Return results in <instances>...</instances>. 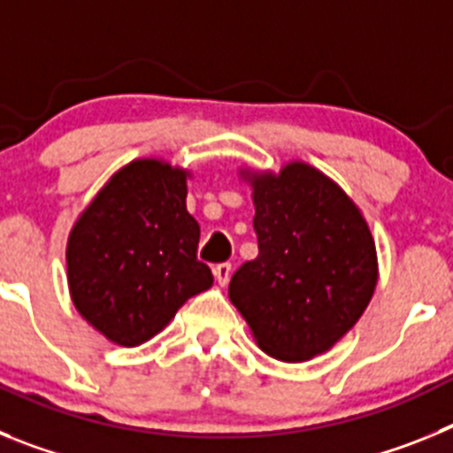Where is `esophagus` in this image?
Returning <instances> with one entry per match:
<instances>
[{
    "label": "esophagus",
    "mask_w": 453,
    "mask_h": 453,
    "mask_svg": "<svg viewBox=\"0 0 453 453\" xmlns=\"http://www.w3.org/2000/svg\"><path fill=\"white\" fill-rule=\"evenodd\" d=\"M213 276L215 281H218V286H226L231 279V265L229 263H219V265L213 267Z\"/></svg>",
    "instance_id": "34e87169"
}]
</instances>
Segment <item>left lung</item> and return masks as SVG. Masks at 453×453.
Instances as JSON below:
<instances>
[{
  "mask_svg": "<svg viewBox=\"0 0 453 453\" xmlns=\"http://www.w3.org/2000/svg\"><path fill=\"white\" fill-rule=\"evenodd\" d=\"M250 186L258 256L240 267L229 299L256 345L283 363L329 351L374 297L379 258L358 203L322 170L238 167Z\"/></svg>",
  "mask_w": 453,
  "mask_h": 453,
  "instance_id": "8db88e82",
  "label": "left lung"
}]
</instances>
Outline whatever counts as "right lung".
Wrapping results in <instances>:
<instances>
[{"label":"right lung","instance_id":"1","mask_svg":"<svg viewBox=\"0 0 453 453\" xmlns=\"http://www.w3.org/2000/svg\"><path fill=\"white\" fill-rule=\"evenodd\" d=\"M192 172L135 158L111 174L67 235L74 308L106 340L138 347L161 334L190 297L213 286L197 261L199 224L188 213Z\"/></svg>","mask_w":453,"mask_h":453}]
</instances>
